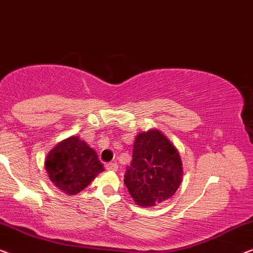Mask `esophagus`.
Masks as SVG:
<instances>
[{"label": "esophagus", "instance_id": "1", "mask_svg": "<svg viewBox=\"0 0 253 253\" xmlns=\"http://www.w3.org/2000/svg\"><path fill=\"white\" fill-rule=\"evenodd\" d=\"M106 169L108 170H113V172H116V170H118V165H117L116 163H108L105 165Z\"/></svg>", "mask_w": 253, "mask_h": 253}]
</instances>
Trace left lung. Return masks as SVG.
I'll use <instances>...</instances> for the list:
<instances>
[{
    "label": "left lung",
    "instance_id": "obj_1",
    "mask_svg": "<svg viewBox=\"0 0 253 253\" xmlns=\"http://www.w3.org/2000/svg\"><path fill=\"white\" fill-rule=\"evenodd\" d=\"M183 167L174 144L159 129L138 133L133 145V161L125 182L135 204L152 208L175 194L182 182Z\"/></svg>",
    "mask_w": 253,
    "mask_h": 253
}]
</instances>
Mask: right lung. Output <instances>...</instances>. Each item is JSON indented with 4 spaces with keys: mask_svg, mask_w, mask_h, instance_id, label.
<instances>
[{
    "mask_svg": "<svg viewBox=\"0 0 253 253\" xmlns=\"http://www.w3.org/2000/svg\"><path fill=\"white\" fill-rule=\"evenodd\" d=\"M44 166L54 186L70 196L83 191L104 170L97 152L81 140L80 135L57 143L45 157Z\"/></svg>",
    "mask_w": 253,
    "mask_h": 253,
    "instance_id": "1",
    "label": "right lung"
}]
</instances>
